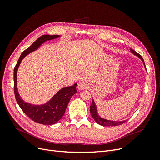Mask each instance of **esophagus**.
Segmentation results:
<instances>
[{
  "label": "esophagus",
  "mask_w": 160,
  "mask_h": 160,
  "mask_svg": "<svg viewBox=\"0 0 160 160\" xmlns=\"http://www.w3.org/2000/svg\"><path fill=\"white\" fill-rule=\"evenodd\" d=\"M88 88V84L85 82H80L78 84V89L79 90H83L84 89H86Z\"/></svg>",
  "instance_id": "esophagus-1"
}]
</instances>
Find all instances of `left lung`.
I'll return each instance as SVG.
<instances>
[{
  "mask_svg": "<svg viewBox=\"0 0 160 160\" xmlns=\"http://www.w3.org/2000/svg\"><path fill=\"white\" fill-rule=\"evenodd\" d=\"M130 51L133 53V54L138 57L139 59H141V60L143 61V64L145 65L144 61L142 57L140 55L139 53H138L136 51H133L132 49H130ZM145 67H146V66H145ZM90 112H91V116L93 117V118L94 119L95 122L98 124L102 125V126H117V125H122L125 122V121H122V122H115V121H110V120H107V119H105L103 118H101L99 115H98V110H97V107H96L95 101L93 99L92 100V103L90 106Z\"/></svg>",
  "mask_w": 160,
  "mask_h": 160,
  "instance_id": "1",
  "label": "left lung"
}]
</instances>
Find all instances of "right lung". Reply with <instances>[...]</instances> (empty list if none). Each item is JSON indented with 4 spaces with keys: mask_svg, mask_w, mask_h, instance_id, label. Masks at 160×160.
Instances as JSON below:
<instances>
[{
    "mask_svg": "<svg viewBox=\"0 0 160 160\" xmlns=\"http://www.w3.org/2000/svg\"><path fill=\"white\" fill-rule=\"evenodd\" d=\"M59 35H44L40 37L24 51L14 69V92L17 102L21 109L28 118L37 123L43 125H52L59 121L64 115L71 97L77 93V83L59 90L47 103L41 105H35L26 103L19 96L17 88V73L19 65L24 57L28 53L37 50L41 44L48 40L59 37Z\"/></svg>",
    "mask_w": 160,
    "mask_h": 160,
    "instance_id": "add662e5",
    "label": "right lung"
}]
</instances>
